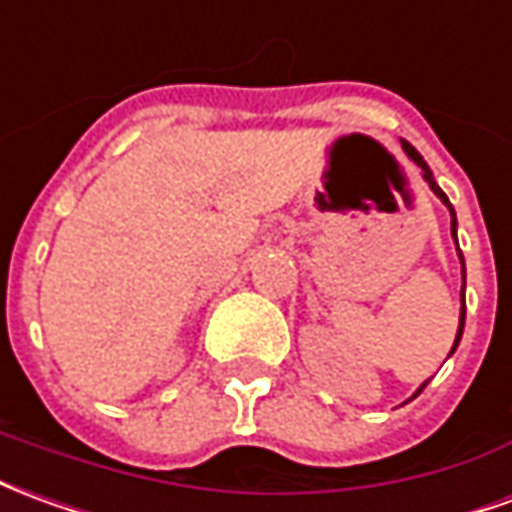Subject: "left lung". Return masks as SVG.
Instances as JSON below:
<instances>
[{"mask_svg":"<svg viewBox=\"0 0 512 512\" xmlns=\"http://www.w3.org/2000/svg\"><path fill=\"white\" fill-rule=\"evenodd\" d=\"M402 149H405V155L410 157L413 163H416L418 169H421V177H424V182L430 185L432 194L438 196L443 205L449 207V216H452V238H455V244H457V216H455V207H452V202H449V196L443 194L441 188H438V182H435V177H432V171H430V166H427V160L418 155L416 149L407 144V141H402ZM457 257H460V271H463V291H460V324H457V335H455V343H452V352L457 349V343H460V338H463V327H466V260H463V252H460V246H457ZM452 352H449V355H452ZM427 382H430V380H427ZM427 382H421V385H418V391L413 393L410 399H416L418 393L427 388ZM410 399H407V402H410Z\"/></svg>","mask_w":512,"mask_h":512,"instance_id":"8db88e82","label":"left lung"}]
</instances>
